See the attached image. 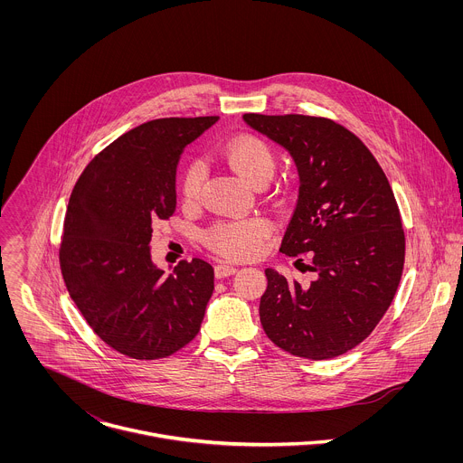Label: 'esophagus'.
<instances>
[{"label":"esophagus","instance_id":"1","mask_svg":"<svg viewBox=\"0 0 463 463\" xmlns=\"http://www.w3.org/2000/svg\"><path fill=\"white\" fill-rule=\"evenodd\" d=\"M235 270H237V267H233V265H230V264L215 265V276H217V278H228V276H232V274H235Z\"/></svg>","mask_w":463,"mask_h":463}]
</instances>
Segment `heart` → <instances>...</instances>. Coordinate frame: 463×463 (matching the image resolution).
<instances>
[{"label":"heart","instance_id":"heart-1","mask_svg":"<svg viewBox=\"0 0 463 463\" xmlns=\"http://www.w3.org/2000/svg\"><path fill=\"white\" fill-rule=\"evenodd\" d=\"M221 158L250 185L267 184L276 169L272 147L257 135H239L224 144ZM203 165L191 164L182 176V198L193 204L201 198ZM270 235L265 219H241L217 222L204 233V242L215 253L228 259H250L262 251Z\"/></svg>","mask_w":463,"mask_h":463}]
</instances>
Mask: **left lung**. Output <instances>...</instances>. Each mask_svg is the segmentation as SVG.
I'll use <instances>...</instances> for the list:
<instances>
[{"label":"left lung","mask_w":463,"mask_h":463,"mask_svg":"<svg viewBox=\"0 0 463 463\" xmlns=\"http://www.w3.org/2000/svg\"><path fill=\"white\" fill-rule=\"evenodd\" d=\"M285 147L299 196L279 251L310 253L316 279L288 281L265 269V335L283 351L335 358L371 335L391 307L404 264V232L391 184L364 142L331 119L244 114Z\"/></svg>","instance_id":"left-lung-1"}]
</instances>
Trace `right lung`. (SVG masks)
<instances>
[{
	"instance_id": "obj_1",
	"label": "right lung",
	"mask_w": 463,
	"mask_h": 463,
	"mask_svg": "<svg viewBox=\"0 0 463 463\" xmlns=\"http://www.w3.org/2000/svg\"><path fill=\"white\" fill-rule=\"evenodd\" d=\"M217 119L147 121L96 155L71 193L61 244L69 296L105 344L135 360L189 344L213 292L212 265L184 260L165 276L149 242L153 222L175 213L180 155Z\"/></svg>"
}]
</instances>
